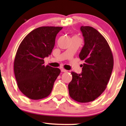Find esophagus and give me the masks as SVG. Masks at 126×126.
Masks as SVG:
<instances>
[{
    "instance_id": "34e87169",
    "label": "esophagus",
    "mask_w": 126,
    "mask_h": 126,
    "mask_svg": "<svg viewBox=\"0 0 126 126\" xmlns=\"http://www.w3.org/2000/svg\"><path fill=\"white\" fill-rule=\"evenodd\" d=\"M61 71H62V72H66L67 70H66V69H64V68H61Z\"/></svg>"
}]
</instances>
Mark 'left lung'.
Masks as SVG:
<instances>
[{
    "mask_svg": "<svg viewBox=\"0 0 126 126\" xmlns=\"http://www.w3.org/2000/svg\"><path fill=\"white\" fill-rule=\"evenodd\" d=\"M80 30L84 46L79 58L85 63L82 73L71 72L68 90L72 99L86 103L93 101L105 90L113 68V57L107 41L97 30L82 26Z\"/></svg>",
    "mask_w": 126,
    "mask_h": 126,
    "instance_id": "obj_1",
    "label": "left lung"
}]
</instances>
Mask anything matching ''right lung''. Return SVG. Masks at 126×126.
<instances>
[{"label":"right lung","instance_id":"1","mask_svg":"<svg viewBox=\"0 0 126 126\" xmlns=\"http://www.w3.org/2000/svg\"><path fill=\"white\" fill-rule=\"evenodd\" d=\"M63 27H41L29 33L20 44L15 56L14 72L20 91L29 99L47 97L60 69L44 65L50 55L57 33Z\"/></svg>","mask_w":126,"mask_h":126}]
</instances>
